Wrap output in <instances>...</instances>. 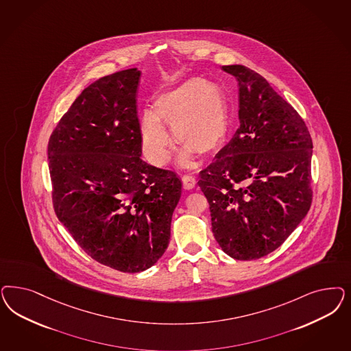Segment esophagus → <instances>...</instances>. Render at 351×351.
I'll return each instance as SVG.
<instances>
[{"label": "esophagus", "mask_w": 351, "mask_h": 351, "mask_svg": "<svg viewBox=\"0 0 351 351\" xmlns=\"http://www.w3.org/2000/svg\"><path fill=\"white\" fill-rule=\"evenodd\" d=\"M182 183H183V187L186 190H191V189L195 187V184H196V180H195V177L191 176V174H184L182 177Z\"/></svg>", "instance_id": "34e87169"}]
</instances>
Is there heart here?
<instances>
[{
  "instance_id": "obj_1",
  "label": "heart",
  "mask_w": 351,
  "mask_h": 351,
  "mask_svg": "<svg viewBox=\"0 0 351 351\" xmlns=\"http://www.w3.org/2000/svg\"><path fill=\"white\" fill-rule=\"evenodd\" d=\"M154 110L141 116V136L146 158L158 167L170 158L173 138L162 124L173 129L183 145L181 162L191 164L193 152L208 155L219 147L227 134L228 110L223 91L203 79H189L178 86L158 94Z\"/></svg>"
}]
</instances>
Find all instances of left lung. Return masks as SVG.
<instances>
[{
	"label": "left lung",
	"instance_id": "obj_1",
	"mask_svg": "<svg viewBox=\"0 0 351 351\" xmlns=\"http://www.w3.org/2000/svg\"><path fill=\"white\" fill-rule=\"evenodd\" d=\"M222 69L238 80L240 126L197 184L222 250L258 260L279 248L310 209L313 141L304 119L266 79L240 64Z\"/></svg>",
	"mask_w": 351,
	"mask_h": 351
}]
</instances>
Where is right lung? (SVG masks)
I'll return each instance as SVG.
<instances>
[{"label":"right lung","mask_w":351,"mask_h":351,"mask_svg":"<svg viewBox=\"0 0 351 351\" xmlns=\"http://www.w3.org/2000/svg\"><path fill=\"white\" fill-rule=\"evenodd\" d=\"M130 68L97 80L62 116L49 145L58 219L93 260L145 271L168 248L181 180L145 162Z\"/></svg>","instance_id":"1"}]
</instances>
